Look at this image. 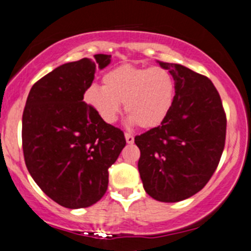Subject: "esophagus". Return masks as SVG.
<instances>
[{
    "mask_svg": "<svg viewBox=\"0 0 251 251\" xmlns=\"http://www.w3.org/2000/svg\"><path fill=\"white\" fill-rule=\"evenodd\" d=\"M125 138H126V142L127 143H133V141H135L133 135H131V133H128V132L125 133Z\"/></svg>",
    "mask_w": 251,
    "mask_h": 251,
    "instance_id": "34e87169",
    "label": "esophagus"
}]
</instances>
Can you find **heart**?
Listing matches in <instances>:
<instances>
[{"mask_svg": "<svg viewBox=\"0 0 251 251\" xmlns=\"http://www.w3.org/2000/svg\"><path fill=\"white\" fill-rule=\"evenodd\" d=\"M83 98L104 123H115L125 103L131 124L154 128L174 105L175 78L164 67L121 65L104 75L103 87L89 86Z\"/></svg>", "mask_w": 251, "mask_h": 251, "instance_id": "heart-1", "label": "heart"}]
</instances>
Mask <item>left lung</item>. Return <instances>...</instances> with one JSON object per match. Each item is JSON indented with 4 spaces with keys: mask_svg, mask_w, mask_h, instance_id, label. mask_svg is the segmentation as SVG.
Returning a JSON list of instances; mask_svg holds the SVG:
<instances>
[{
    "mask_svg": "<svg viewBox=\"0 0 251 251\" xmlns=\"http://www.w3.org/2000/svg\"><path fill=\"white\" fill-rule=\"evenodd\" d=\"M175 78L168 118L135 137L146 193L162 202L195 195L216 172L226 143L227 116L210 78L187 67L159 62Z\"/></svg>",
    "mask_w": 251,
    "mask_h": 251,
    "instance_id": "obj_1",
    "label": "left lung"
}]
</instances>
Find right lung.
I'll return each mask as SVG.
<instances>
[{
    "instance_id": "1",
    "label": "right lung",
    "mask_w": 251,
    "mask_h": 251,
    "mask_svg": "<svg viewBox=\"0 0 251 251\" xmlns=\"http://www.w3.org/2000/svg\"><path fill=\"white\" fill-rule=\"evenodd\" d=\"M58 66L31 87L22 119L24 162L34 181L58 205L83 208L106 193L109 167L125 147L120 128L106 124L83 101L96 67L110 55Z\"/></svg>"
}]
</instances>
